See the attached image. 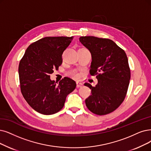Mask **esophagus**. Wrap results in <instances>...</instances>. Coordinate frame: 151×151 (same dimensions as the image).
Masks as SVG:
<instances>
[{
    "instance_id": "34e87169",
    "label": "esophagus",
    "mask_w": 151,
    "mask_h": 151,
    "mask_svg": "<svg viewBox=\"0 0 151 151\" xmlns=\"http://www.w3.org/2000/svg\"><path fill=\"white\" fill-rule=\"evenodd\" d=\"M83 86V83L81 82H77V87L79 88V87H82Z\"/></svg>"
}]
</instances>
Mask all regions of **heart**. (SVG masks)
<instances>
[{"label": "heart", "instance_id": "b5f03b06", "mask_svg": "<svg viewBox=\"0 0 151 151\" xmlns=\"http://www.w3.org/2000/svg\"><path fill=\"white\" fill-rule=\"evenodd\" d=\"M82 48H84V47H82ZM68 75L72 78H74V79H76V78L78 77V76H79L78 75L77 72L75 70H72L70 72H69Z\"/></svg>", "mask_w": 151, "mask_h": 151}]
</instances>
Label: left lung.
Masks as SVG:
<instances>
[{"mask_svg":"<svg viewBox=\"0 0 151 151\" xmlns=\"http://www.w3.org/2000/svg\"><path fill=\"white\" fill-rule=\"evenodd\" d=\"M79 40L91 52L90 74L98 80L95 87L84 84L91 90L86 105L93 113L105 115L117 109L127 93L131 78L127 56L110 39L86 36Z\"/></svg>","mask_w":151,"mask_h":151,"instance_id":"left-lung-1","label":"left lung"}]
</instances>
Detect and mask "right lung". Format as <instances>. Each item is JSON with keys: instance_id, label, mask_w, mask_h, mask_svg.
<instances>
[{"instance_id": "1", "label": "right lung", "mask_w": 151, "mask_h": 151, "mask_svg": "<svg viewBox=\"0 0 151 151\" xmlns=\"http://www.w3.org/2000/svg\"><path fill=\"white\" fill-rule=\"evenodd\" d=\"M72 37H48L30 45L21 59L19 74L21 92L28 105L37 112L50 115L61 110L66 96L76 83L65 77L56 84L50 79L54 70L62 64V55Z\"/></svg>"}]
</instances>
